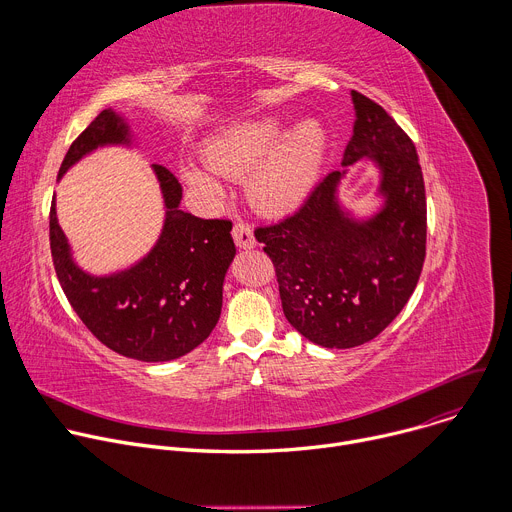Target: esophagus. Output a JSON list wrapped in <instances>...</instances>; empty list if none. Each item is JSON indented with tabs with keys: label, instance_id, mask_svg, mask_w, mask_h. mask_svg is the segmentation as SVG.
Wrapping results in <instances>:
<instances>
[{
	"label": "esophagus",
	"instance_id": "obj_1",
	"mask_svg": "<svg viewBox=\"0 0 512 512\" xmlns=\"http://www.w3.org/2000/svg\"><path fill=\"white\" fill-rule=\"evenodd\" d=\"M233 239L239 249H253L257 245L253 229L247 223H235L233 227Z\"/></svg>",
	"mask_w": 512,
	"mask_h": 512
}]
</instances>
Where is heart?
I'll return each mask as SVG.
<instances>
[{"label": "heart", "instance_id": "obj_1", "mask_svg": "<svg viewBox=\"0 0 512 512\" xmlns=\"http://www.w3.org/2000/svg\"><path fill=\"white\" fill-rule=\"evenodd\" d=\"M326 145V129L316 119H304L285 131L281 117H251L214 135L204 150L208 166L184 162L182 176L190 186L221 196L223 184L216 174L239 178L251 169L245 188L253 206L267 214H285L312 194Z\"/></svg>", "mask_w": 512, "mask_h": 512}]
</instances>
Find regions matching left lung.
I'll use <instances>...</instances> for the list:
<instances>
[{"mask_svg": "<svg viewBox=\"0 0 512 512\" xmlns=\"http://www.w3.org/2000/svg\"><path fill=\"white\" fill-rule=\"evenodd\" d=\"M342 170L330 172L302 208L255 229L271 257L287 322L324 348L379 336L405 308L425 259L427 208L415 145L395 119L356 91ZM367 157L382 174L384 206L354 219L337 200L347 166Z\"/></svg>", "mask_w": 512, "mask_h": 512, "instance_id": "obj_1", "label": "left lung"}]
</instances>
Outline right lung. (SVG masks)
<instances>
[{"label": "right lung", "instance_id": "obj_1", "mask_svg": "<svg viewBox=\"0 0 512 512\" xmlns=\"http://www.w3.org/2000/svg\"><path fill=\"white\" fill-rule=\"evenodd\" d=\"M105 145H131L127 121L101 111L72 141L58 178ZM162 188L166 218L154 249L135 265L91 275L72 259L50 206V251L64 294L83 324L107 348L143 362H166L194 350L214 330L223 308V283L237 253L231 221H204L180 210L182 186L160 164L152 166Z\"/></svg>", "mask_w": 512, "mask_h": 512}]
</instances>
